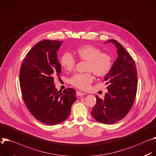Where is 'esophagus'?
<instances>
[{"mask_svg": "<svg viewBox=\"0 0 156 156\" xmlns=\"http://www.w3.org/2000/svg\"><path fill=\"white\" fill-rule=\"evenodd\" d=\"M85 94V93H83V92H79V91H77L76 92V95L79 97H81V96H83Z\"/></svg>", "mask_w": 156, "mask_h": 156, "instance_id": "1", "label": "esophagus"}]
</instances>
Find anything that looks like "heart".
<instances>
[{"instance_id": "heart-1", "label": "heart", "mask_w": 156, "mask_h": 156, "mask_svg": "<svg viewBox=\"0 0 156 156\" xmlns=\"http://www.w3.org/2000/svg\"><path fill=\"white\" fill-rule=\"evenodd\" d=\"M76 56L80 60L87 62V71L92 72L97 77L106 76L112 67V59L107 53L92 45H84L78 48L75 51ZM60 64L67 71H71L74 68L76 60L69 53H65L60 59ZM93 76L90 73L76 74L71 79V84L81 90L89 88L93 82Z\"/></svg>"}]
</instances>
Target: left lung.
Wrapping results in <instances>:
<instances>
[{"instance_id": "1", "label": "left lung", "mask_w": 156, "mask_h": 156, "mask_svg": "<svg viewBox=\"0 0 156 156\" xmlns=\"http://www.w3.org/2000/svg\"><path fill=\"white\" fill-rule=\"evenodd\" d=\"M112 43L117 49L118 57L110 72L104 77L108 85V92L101 99L96 96L97 102L91 112L97 122L112 125L123 119L129 112L135 100L137 77L135 62L125 48L115 40Z\"/></svg>"}]
</instances>
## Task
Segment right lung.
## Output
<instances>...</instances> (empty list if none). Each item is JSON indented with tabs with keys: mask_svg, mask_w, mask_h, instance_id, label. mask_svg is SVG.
Segmentation results:
<instances>
[{
	"mask_svg": "<svg viewBox=\"0 0 156 156\" xmlns=\"http://www.w3.org/2000/svg\"><path fill=\"white\" fill-rule=\"evenodd\" d=\"M63 41L43 40L26 55L20 71V85L23 101L31 114L47 125H56L71 113L76 92L73 88L62 92L54 80L61 73L57 52Z\"/></svg>",
	"mask_w": 156,
	"mask_h": 156,
	"instance_id": "right-lung-1",
	"label": "right lung"
}]
</instances>
